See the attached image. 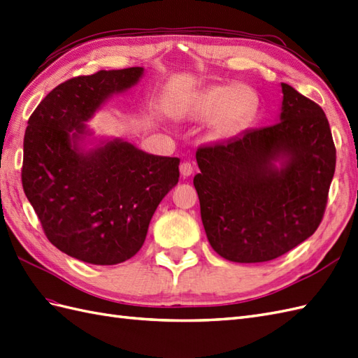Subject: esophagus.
Instances as JSON below:
<instances>
[{
	"mask_svg": "<svg viewBox=\"0 0 358 358\" xmlns=\"http://www.w3.org/2000/svg\"><path fill=\"white\" fill-rule=\"evenodd\" d=\"M180 173H181L182 178H187V177L192 176V173H194V166H192L189 162H182L180 164Z\"/></svg>",
	"mask_w": 358,
	"mask_h": 358,
	"instance_id": "esophagus-1",
	"label": "esophagus"
}]
</instances>
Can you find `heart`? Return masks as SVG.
<instances>
[{"label": "heart", "mask_w": 358, "mask_h": 358, "mask_svg": "<svg viewBox=\"0 0 358 358\" xmlns=\"http://www.w3.org/2000/svg\"><path fill=\"white\" fill-rule=\"evenodd\" d=\"M260 98L251 86L216 85L182 99L177 115L189 121H206L212 141H228L246 130L259 116Z\"/></svg>", "instance_id": "obj_1"}]
</instances>
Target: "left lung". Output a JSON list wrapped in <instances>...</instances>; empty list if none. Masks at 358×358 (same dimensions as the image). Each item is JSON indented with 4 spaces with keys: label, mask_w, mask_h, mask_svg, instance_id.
Returning <instances> with one entry per match:
<instances>
[{
    "label": "left lung",
    "mask_w": 358,
    "mask_h": 358,
    "mask_svg": "<svg viewBox=\"0 0 358 358\" xmlns=\"http://www.w3.org/2000/svg\"><path fill=\"white\" fill-rule=\"evenodd\" d=\"M277 124L196 151L194 178L212 248L236 263L269 262L316 231L336 169L328 119L281 83Z\"/></svg>",
    "instance_id": "8db88e82"
}]
</instances>
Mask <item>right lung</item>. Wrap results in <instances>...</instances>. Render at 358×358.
I'll return each instance as SVG.
<instances>
[{
	"label": "right lung",
	"instance_id": "1",
	"mask_svg": "<svg viewBox=\"0 0 358 358\" xmlns=\"http://www.w3.org/2000/svg\"><path fill=\"white\" fill-rule=\"evenodd\" d=\"M143 74L136 66L71 78L41 101L25 130V196L48 241L85 263L131 259L178 182L180 159L148 154L122 137H96L87 125Z\"/></svg>",
	"mask_w": 358,
	"mask_h": 358
}]
</instances>
